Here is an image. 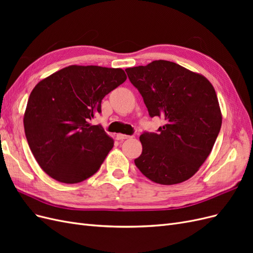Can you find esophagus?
<instances>
[{"mask_svg": "<svg viewBox=\"0 0 253 253\" xmlns=\"http://www.w3.org/2000/svg\"><path fill=\"white\" fill-rule=\"evenodd\" d=\"M116 138L118 139V140H125V139H128V138H131V136H128V135H125V134H117L116 135Z\"/></svg>", "mask_w": 253, "mask_h": 253, "instance_id": "34e87169", "label": "esophagus"}]
</instances>
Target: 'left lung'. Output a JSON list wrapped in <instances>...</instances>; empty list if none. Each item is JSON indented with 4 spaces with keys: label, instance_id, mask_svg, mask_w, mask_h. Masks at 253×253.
<instances>
[{
    "label": "left lung",
    "instance_id": "1",
    "mask_svg": "<svg viewBox=\"0 0 253 253\" xmlns=\"http://www.w3.org/2000/svg\"><path fill=\"white\" fill-rule=\"evenodd\" d=\"M139 90L151 117L166 122L159 133L140 135L139 171L160 185L186 181L200 170L221 126V112L205 76L166 60L126 70Z\"/></svg>",
    "mask_w": 253,
    "mask_h": 253
}]
</instances>
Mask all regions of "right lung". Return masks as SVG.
<instances>
[{"mask_svg": "<svg viewBox=\"0 0 253 253\" xmlns=\"http://www.w3.org/2000/svg\"><path fill=\"white\" fill-rule=\"evenodd\" d=\"M126 80L121 68L70 65L41 80L30 93L24 129L30 150L51 178L78 183L94 175L114 147L89 120L105 95Z\"/></svg>", "mask_w": 253, "mask_h": 253, "instance_id": "1", "label": "right lung"}]
</instances>
